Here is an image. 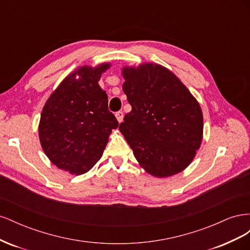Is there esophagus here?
<instances>
[{
    "mask_svg": "<svg viewBox=\"0 0 250 250\" xmlns=\"http://www.w3.org/2000/svg\"><path fill=\"white\" fill-rule=\"evenodd\" d=\"M116 118H117V120H118V122L119 123H121L123 121V118H124V113H123V111H118V112H116Z\"/></svg>",
    "mask_w": 250,
    "mask_h": 250,
    "instance_id": "1",
    "label": "esophagus"
}]
</instances>
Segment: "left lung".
I'll return each instance as SVG.
<instances>
[{"instance_id": "obj_1", "label": "left lung", "mask_w": 250, "mask_h": 250, "mask_svg": "<svg viewBox=\"0 0 250 250\" xmlns=\"http://www.w3.org/2000/svg\"><path fill=\"white\" fill-rule=\"evenodd\" d=\"M123 92L131 105L120 124L142 167L156 177L186 169L202 140L198 102L168 69L153 63L124 67Z\"/></svg>"}]
</instances>
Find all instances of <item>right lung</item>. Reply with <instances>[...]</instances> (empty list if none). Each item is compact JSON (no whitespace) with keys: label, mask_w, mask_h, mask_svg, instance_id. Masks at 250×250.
<instances>
[{"label":"right lung","mask_w":250,"mask_h":250,"mask_svg":"<svg viewBox=\"0 0 250 250\" xmlns=\"http://www.w3.org/2000/svg\"><path fill=\"white\" fill-rule=\"evenodd\" d=\"M109 63L82 66L55 89L42 111L39 127L44 153L59 169L81 174L100 160L108 135L119 126L98 81ZM78 74L79 79H76Z\"/></svg>","instance_id":"obj_1"}]
</instances>
